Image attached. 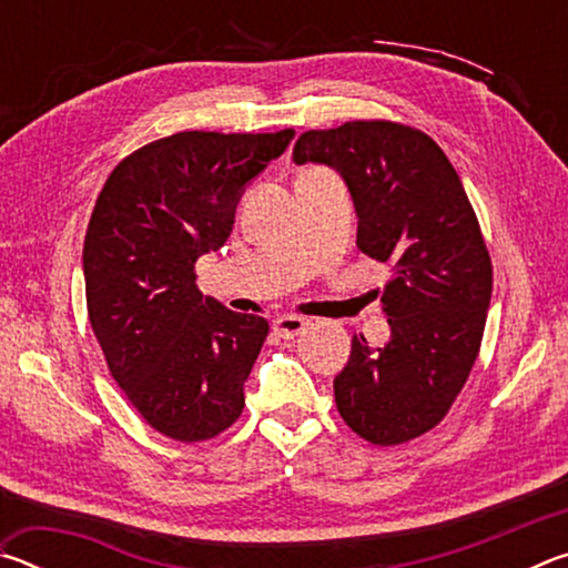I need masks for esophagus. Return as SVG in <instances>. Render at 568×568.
<instances>
[{
    "label": "esophagus",
    "mask_w": 568,
    "mask_h": 568,
    "mask_svg": "<svg viewBox=\"0 0 568 568\" xmlns=\"http://www.w3.org/2000/svg\"><path fill=\"white\" fill-rule=\"evenodd\" d=\"M307 328V318H301V315H281V318L273 321V331L281 335V338H295Z\"/></svg>",
    "instance_id": "esophagus-1"
}]
</instances>
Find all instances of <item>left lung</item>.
<instances>
[{
  "label": "left lung",
  "instance_id": "left-lung-1",
  "mask_svg": "<svg viewBox=\"0 0 568 568\" xmlns=\"http://www.w3.org/2000/svg\"><path fill=\"white\" fill-rule=\"evenodd\" d=\"M293 160L338 172L358 215V250L393 271L381 293L390 341L371 348L353 335L335 406L371 444H406L444 420L484 338L494 271L476 213L444 150L406 124L303 132Z\"/></svg>",
  "mask_w": 568,
  "mask_h": 568
}]
</instances>
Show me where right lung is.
Segmentation results:
<instances>
[{
  "instance_id": "add662e5",
  "label": "right lung",
  "mask_w": 568,
  "mask_h": 568,
  "mask_svg": "<svg viewBox=\"0 0 568 568\" xmlns=\"http://www.w3.org/2000/svg\"><path fill=\"white\" fill-rule=\"evenodd\" d=\"M293 138L170 134L124 158L94 203L82 250L94 338L162 436L215 438L245 408V381L271 328L200 293L195 263L225 245L245 185Z\"/></svg>"
}]
</instances>
